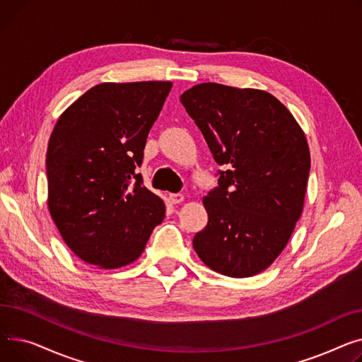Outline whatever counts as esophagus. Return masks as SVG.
<instances>
[{
    "label": "esophagus",
    "mask_w": 362,
    "mask_h": 362,
    "mask_svg": "<svg viewBox=\"0 0 362 362\" xmlns=\"http://www.w3.org/2000/svg\"><path fill=\"white\" fill-rule=\"evenodd\" d=\"M169 200H171L174 204H178L184 200V196L181 193H174V194H169Z\"/></svg>",
    "instance_id": "1"
}]
</instances>
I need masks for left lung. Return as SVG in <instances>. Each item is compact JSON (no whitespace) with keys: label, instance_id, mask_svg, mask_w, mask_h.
Returning a JSON list of instances; mask_svg holds the SVG:
<instances>
[{"label":"left lung","instance_id":"obj_1","mask_svg":"<svg viewBox=\"0 0 362 362\" xmlns=\"http://www.w3.org/2000/svg\"><path fill=\"white\" fill-rule=\"evenodd\" d=\"M218 165L203 199L207 225L193 238L202 262L230 278L267 269L300 219L310 174L307 139L274 96L202 83L180 98Z\"/></svg>","mask_w":362,"mask_h":362}]
</instances>
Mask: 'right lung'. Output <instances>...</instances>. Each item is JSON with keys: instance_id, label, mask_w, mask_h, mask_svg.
I'll return each instance as SVG.
<instances>
[{"instance_id": "1", "label": "right lung", "mask_w": 362, "mask_h": 362, "mask_svg": "<svg viewBox=\"0 0 362 362\" xmlns=\"http://www.w3.org/2000/svg\"><path fill=\"white\" fill-rule=\"evenodd\" d=\"M171 81L102 83L55 124L47 152L48 207L78 259L105 269L134 262L165 218L143 187L146 140Z\"/></svg>"}]
</instances>
